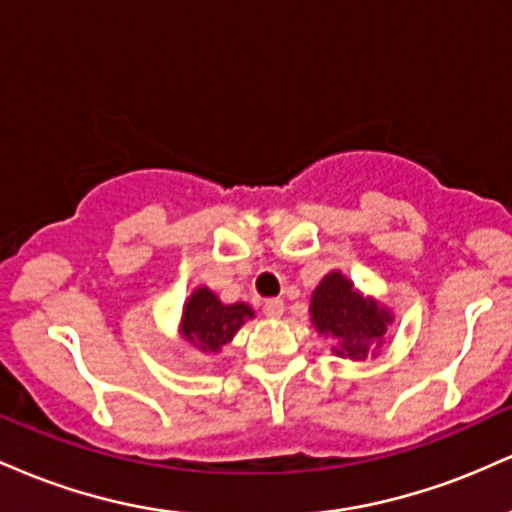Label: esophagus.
Wrapping results in <instances>:
<instances>
[{"label": "esophagus", "instance_id": "34e87169", "mask_svg": "<svg viewBox=\"0 0 512 512\" xmlns=\"http://www.w3.org/2000/svg\"><path fill=\"white\" fill-rule=\"evenodd\" d=\"M262 313L267 317H281L284 315V301H281V298H269V301H264L262 305Z\"/></svg>", "mask_w": 512, "mask_h": 512}]
</instances>
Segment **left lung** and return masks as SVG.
<instances>
[{
    "mask_svg": "<svg viewBox=\"0 0 512 512\" xmlns=\"http://www.w3.org/2000/svg\"><path fill=\"white\" fill-rule=\"evenodd\" d=\"M315 327L325 337L337 342L339 356L368 358L380 344L387 330V322L392 320L387 310H380L373 301H363L351 289V281L344 279L339 272L320 281L310 303Z\"/></svg>",
    "mask_w": 512,
    "mask_h": 512,
    "instance_id": "obj_1",
    "label": "left lung"
}]
</instances>
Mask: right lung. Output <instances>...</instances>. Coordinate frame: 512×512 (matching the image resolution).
Instances as JSON below:
<instances>
[{"label": "right lung", "instance_id": "right-lung-1", "mask_svg": "<svg viewBox=\"0 0 512 512\" xmlns=\"http://www.w3.org/2000/svg\"><path fill=\"white\" fill-rule=\"evenodd\" d=\"M252 310L245 303L223 305L209 289H197L182 313V334L199 351H219L233 339Z\"/></svg>", "mask_w": 512, "mask_h": 512}]
</instances>
